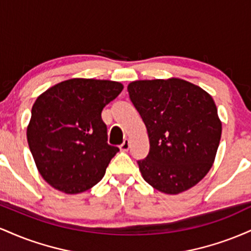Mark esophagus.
Segmentation results:
<instances>
[{
  "mask_svg": "<svg viewBox=\"0 0 251 251\" xmlns=\"http://www.w3.org/2000/svg\"><path fill=\"white\" fill-rule=\"evenodd\" d=\"M119 149L122 150V151H124V152L128 151V149H129V142H128V139L124 140V143L122 144V145L119 146Z\"/></svg>",
  "mask_w": 251,
  "mask_h": 251,
  "instance_id": "1",
  "label": "esophagus"
}]
</instances>
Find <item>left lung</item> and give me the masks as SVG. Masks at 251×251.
<instances>
[{
    "mask_svg": "<svg viewBox=\"0 0 251 251\" xmlns=\"http://www.w3.org/2000/svg\"><path fill=\"white\" fill-rule=\"evenodd\" d=\"M150 139L145 159L138 160L143 178L164 194L195 186L211 169L222 124L214 99L181 79L139 80L127 87Z\"/></svg>",
    "mask_w": 251,
    "mask_h": 251,
    "instance_id": "1",
    "label": "left lung"
}]
</instances>
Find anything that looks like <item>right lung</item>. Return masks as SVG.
I'll return each mask as SVG.
<instances>
[{
  "label": "right lung",
  "instance_id": "add662e5",
  "mask_svg": "<svg viewBox=\"0 0 251 251\" xmlns=\"http://www.w3.org/2000/svg\"><path fill=\"white\" fill-rule=\"evenodd\" d=\"M109 80L71 79L42 93L31 108L27 139L43 179L65 194H80L101 180L119 152L107 144L102 108L123 91Z\"/></svg>",
  "mask_w": 251,
  "mask_h": 251
}]
</instances>
